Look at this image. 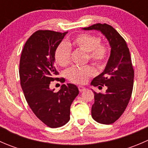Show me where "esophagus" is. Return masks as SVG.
<instances>
[{"instance_id":"1","label":"esophagus","mask_w":148,"mask_h":148,"mask_svg":"<svg viewBox=\"0 0 148 148\" xmlns=\"http://www.w3.org/2000/svg\"><path fill=\"white\" fill-rule=\"evenodd\" d=\"M78 88H79V92H84V91L86 90V88L84 87V86H79Z\"/></svg>"}]
</instances>
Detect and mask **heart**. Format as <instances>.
<instances>
[{
    "label": "heart",
    "instance_id": "heart-1",
    "mask_svg": "<svg viewBox=\"0 0 148 148\" xmlns=\"http://www.w3.org/2000/svg\"><path fill=\"white\" fill-rule=\"evenodd\" d=\"M80 49L86 52V59L92 63L102 67L109 57V48L101 44V38L87 34H81L66 43L57 46L54 51L55 62L61 66L65 67L70 63L71 48ZM95 74V69L91 66L71 67L67 71L66 77L69 81L76 84H84Z\"/></svg>",
    "mask_w": 148,
    "mask_h": 148
}]
</instances>
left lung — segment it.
<instances>
[{"label": "left lung", "instance_id": "8db88e82", "mask_svg": "<svg viewBox=\"0 0 148 148\" xmlns=\"http://www.w3.org/2000/svg\"><path fill=\"white\" fill-rule=\"evenodd\" d=\"M84 30H97L108 40L111 53L104 71L91 82L94 86H107L104 94H95L92 117L104 125L112 124L123 114L132 95L134 69L129 49L123 38L112 26L96 23Z\"/></svg>", "mask_w": 148, "mask_h": 148}]
</instances>
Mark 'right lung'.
<instances>
[{
	"label": "right lung",
	"mask_w": 148,
	"mask_h": 148,
	"mask_svg": "<svg viewBox=\"0 0 148 148\" xmlns=\"http://www.w3.org/2000/svg\"><path fill=\"white\" fill-rule=\"evenodd\" d=\"M68 33L38 30L23 46L19 64L21 85L35 115L46 125L56 128L70 120V107L79 89L73 84H62L59 92L50 89L51 82L59 72L54 66L56 48ZM60 79V80H62Z\"/></svg>",
	"instance_id": "obj_1"
}]
</instances>
